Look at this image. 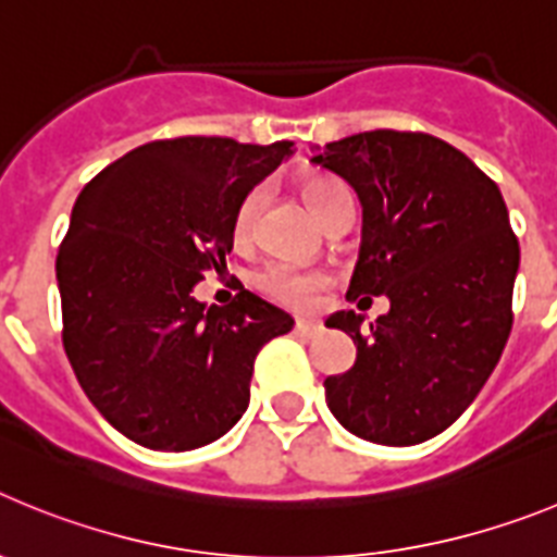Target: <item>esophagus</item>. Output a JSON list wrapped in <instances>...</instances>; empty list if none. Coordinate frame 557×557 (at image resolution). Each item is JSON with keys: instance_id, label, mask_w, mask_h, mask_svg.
Here are the masks:
<instances>
[{"instance_id": "obj_1", "label": "esophagus", "mask_w": 557, "mask_h": 557, "mask_svg": "<svg viewBox=\"0 0 557 557\" xmlns=\"http://www.w3.org/2000/svg\"><path fill=\"white\" fill-rule=\"evenodd\" d=\"M321 323L318 321H307V318H298V321H295V332L301 334V337H314V334L321 332Z\"/></svg>"}]
</instances>
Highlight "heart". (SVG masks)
Returning <instances> with one entry per match:
<instances>
[{
  "label": "heart",
  "mask_w": 557,
  "mask_h": 557,
  "mask_svg": "<svg viewBox=\"0 0 557 557\" xmlns=\"http://www.w3.org/2000/svg\"><path fill=\"white\" fill-rule=\"evenodd\" d=\"M304 195L312 203V209L321 214V220H326L339 203H346L348 189L339 184L337 178L332 175H312V178L304 181ZM264 198H268V191L262 186H256L239 200L234 214V236L236 243H248L250 236H253L256 223H259V214L264 209ZM256 284L262 287V293H268L273 301L284 304V307L293 309H307L312 307L318 293L326 284V275L321 270H307L298 268L293 262H273L259 273Z\"/></svg>",
  "instance_id": "obj_1"
}]
</instances>
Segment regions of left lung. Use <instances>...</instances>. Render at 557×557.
I'll use <instances>...</instances> for the list:
<instances>
[{
    "label": "left lung",
    "mask_w": 557,
    "mask_h": 557,
    "mask_svg": "<svg viewBox=\"0 0 557 557\" xmlns=\"http://www.w3.org/2000/svg\"><path fill=\"white\" fill-rule=\"evenodd\" d=\"M312 161L362 206L346 298H391L368 337L354 309L326 321L357 346L351 371L323 382L326 405L362 441L424 444L474 401L508 343L519 273L508 206L466 152L430 133H354Z\"/></svg>",
    "instance_id": "1"
}]
</instances>
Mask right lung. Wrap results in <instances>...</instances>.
I'll use <instances>...</instances> for the list:
<instances>
[{"label": "right lung", "mask_w": 557, "mask_h": 557, "mask_svg": "<svg viewBox=\"0 0 557 557\" xmlns=\"http://www.w3.org/2000/svg\"><path fill=\"white\" fill-rule=\"evenodd\" d=\"M289 156L293 141L181 136L125 152L81 191L55 262L63 348L133 444L189 451L223 437L248 410L259 348L293 329L248 289L228 307L191 295L225 268L239 200Z\"/></svg>", "instance_id": "right-lung-1"}]
</instances>
